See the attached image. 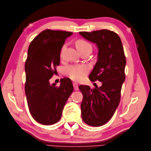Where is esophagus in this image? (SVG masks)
I'll return each mask as SVG.
<instances>
[{
    "mask_svg": "<svg viewBox=\"0 0 151 151\" xmlns=\"http://www.w3.org/2000/svg\"><path fill=\"white\" fill-rule=\"evenodd\" d=\"M73 86H74V89H75L76 91L79 90V88H78V84H77L76 83H73Z\"/></svg>",
    "mask_w": 151,
    "mask_h": 151,
    "instance_id": "obj_1",
    "label": "esophagus"
}]
</instances>
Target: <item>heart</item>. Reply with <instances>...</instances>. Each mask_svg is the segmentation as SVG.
<instances>
[{
	"label": "heart",
	"instance_id": "1",
	"mask_svg": "<svg viewBox=\"0 0 151 151\" xmlns=\"http://www.w3.org/2000/svg\"><path fill=\"white\" fill-rule=\"evenodd\" d=\"M76 45L79 52L87 48L92 49V47L90 43L84 40H77L76 43ZM65 74L69 76L72 79L79 81L86 74L87 69L83 65H70L65 68Z\"/></svg>",
	"mask_w": 151,
	"mask_h": 151
}]
</instances>
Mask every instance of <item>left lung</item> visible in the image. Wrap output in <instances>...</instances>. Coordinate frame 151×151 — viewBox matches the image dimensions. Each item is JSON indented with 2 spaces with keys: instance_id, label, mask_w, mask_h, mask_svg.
Segmentation results:
<instances>
[{
  "instance_id": "1",
  "label": "left lung",
  "mask_w": 151,
  "mask_h": 151,
  "mask_svg": "<svg viewBox=\"0 0 151 151\" xmlns=\"http://www.w3.org/2000/svg\"><path fill=\"white\" fill-rule=\"evenodd\" d=\"M79 34L96 45L97 62L89 79L102 83L99 88L93 89L89 86H79L83 95L81 104L82 118L90 126H101L111 119L120 103L122 87L125 79L124 50L119 36L114 31L101 29L91 33L79 32Z\"/></svg>"
}]
</instances>
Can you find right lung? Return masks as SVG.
Segmentation results:
<instances>
[{
    "label": "right lung",
    "mask_w": 151,
    "mask_h": 151,
    "mask_svg": "<svg viewBox=\"0 0 151 151\" xmlns=\"http://www.w3.org/2000/svg\"><path fill=\"white\" fill-rule=\"evenodd\" d=\"M73 33L44 30L30 43L25 63V93L31 116L41 124L53 125L62 116L65 104L73 92L72 81L60 80V86L50 79L60 64L61 49L67 38Z\"/></svg>",
    "instance_id": "obj_1"
}]
</instances>
